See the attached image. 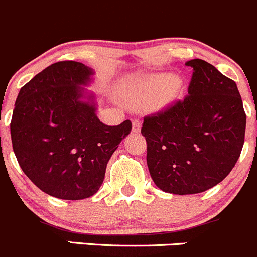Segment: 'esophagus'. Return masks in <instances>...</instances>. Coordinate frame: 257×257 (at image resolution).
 I'll return each instance as SVG.
<instances>
[{
	"label": "esophagus",
	"instance_id": "1",
	"mask_svg": "<svg viewBox=\"0 0 257 257\" xmlns=\"http://www.w3.org/2000/svg\"><path fill=\"white\" fill-rule=\"evenodd\" d=\"M141 131V122L139 119H134L133 121V133L139 134Z\"/></svg>",
	"mask_w": 257,
	"mask_h": 257
}]
</instances>
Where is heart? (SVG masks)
Here are the masks:
<instances>
[{"label":"heart","instance_id":"1","mask_svg":"<svg viewBox=\"0 0 257 257\" xmlns=\"http://www.w3.org/2000/svg\"><path fill=\"white\" fill-rule=\"evenodd\" d=\"M179 87V80L172 74L145 75L124 85L122 99L138 108H160L177 98Z\"/></svg>","mask_w":257,"mask_h":257}]
</instances>
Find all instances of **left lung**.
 <instances>
[{
  "label": "left lung",
  "mask_w": 257,
  "mask_h": 257,
  "mask_svg": "<svg viewBox=\"0 0 257 257\" xmlns=\"http://www.w3.org/2000/svg\"><path fill=\"white\" fill-rule=\"evenodd\" d=\"M193 68L188 94L144 118L149 172L156 187L195 194L221 183L245 143L246 113L236 83L202 59Z\"/></svg>",
  "instance_id": "1"
}]
</instances>
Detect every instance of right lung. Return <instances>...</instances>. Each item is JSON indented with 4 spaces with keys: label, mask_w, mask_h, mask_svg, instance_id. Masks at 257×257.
Wrapping results in <instances>:
<instances>
[{
    "label": "right lung",
    "mask_w": 257,
    "mask_h": 257,
    "mask_svg": "<svg viewBox=\"0 0 257 257\" xmlns=\"http://www.w3.org/2000/svg\"><path fill=\"white\" fill-rule=\"evenodd\" d=\"M93 69L65 60L49 65L19 92L12 149L26 177L46 194L78 200L98 192L107 163L131 131L130 119L107 126L88 85Z\"/></svg>",
    "instance_id": "add662e5"
}]
</instances>
